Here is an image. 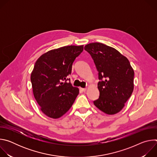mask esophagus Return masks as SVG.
<instances>
[{
    "label": "esophagus",
    "instance_id": "obj_1",
    "mask_svg": "<svg viewBox=\"0 0 157 157\" xmlns=\"http://www.w3.org/2000/svg\"><path fill=\"white\" fill-rule=\"evenodd\" d=\"M79 89H80V91H82V92H85V91H86V90H87L86 88H82V87H80Z\"/></svg>",
    "mask_w": 157,
    "mask_h": 157
}]
</instances>
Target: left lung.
Here are the masks:
<instances>
[{
  "label": "left lung",
  "instance_id": "8db88e82",
  "mask_svg": "<svg viewBox=\"0 0 157 157\" xmlns=\"http://www.w3.org/2000/svg\"><path fill=\"white\" fill-rule=\"evenodd\" d=\"M84 50L93 59L101 80L98 84L100 96L94 104L109 115L119 113L133 91L134 71L128 59L101 43H89Z\"/></svg>",
  "mask_w": 157,
  "mask_h": 157
}]
</instances>
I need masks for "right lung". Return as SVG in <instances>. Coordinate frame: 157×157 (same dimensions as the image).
<instances>
[{"label":"right lung","instance_id":"right-lung-1","mask_svg":"<svg viewBox=\"0 0 157 157\" xmlns=\"http://www.w3.org/2000/svg\"><path fill=\"white\" fill-rule=\"evenodd\" d=\"M83 47L70 45L52 50L35 62L30 76L33 96L42 113L50 118L58 119L66 113L79 94L78 87L64 81L68 80Z\"/></svg>","mask_w":157,"mask_h":157}]
</instances>
